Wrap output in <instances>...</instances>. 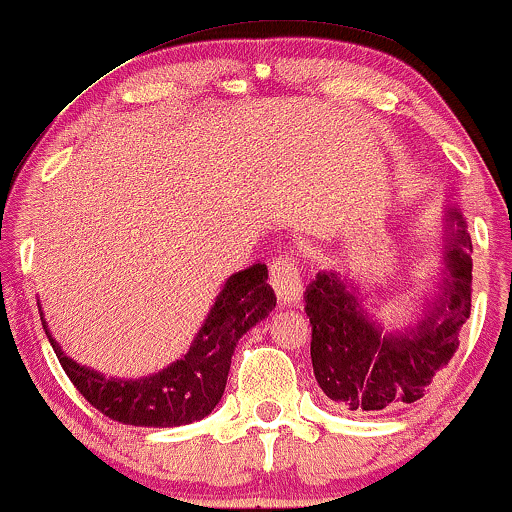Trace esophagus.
Segmentation results:
<instances>
[{
    "mask_svg": "<svg viewBox=\"0 0 512 512\" xmlns=\"http://www.w3.org/2000/svg\"><path fill=\"white\" fill-rule=\"evenodd\" d=\"M269 283L281 307H293L302 297L300 267L290 257H276L269 267Z\"/></svg>",
    "mask_w": 512,
    "mask_h": 512,
    "instance_id": "34e87169",
    "label": "esophagus"
}]
</instances>
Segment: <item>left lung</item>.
Instances as JSON below:
<instances>
[{
	"label": "left lung",
	"mask_w": 512,
	"mask_h": 512,
	"mask_svg": "<svg viewBox=\"0 0 512 512\" xmlns=\"http://www.w3.org/2000/svg\"><path fill=\"white\" fill-rule=\"evenodd\" d=\"M444 274L435 297L423 304L416 326L383 333L364 312L359 288L338 271H319L304 293L312 323L314 378L345 413L399 411L413 404L449 366L458 349V331L470 316V236L458 210H449Z\"/></svg>",
	"instance_id": "left-lung-1"
}]
</instances>
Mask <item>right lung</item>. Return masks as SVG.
<instances>
[{
    "instance_id": "obj_1",
    "label": "right lung",
    "mask_w": 512,
    "mask_h": 512,
    "mask_svg": "<svg viewBox=\"0 0 512 512\" xmlns=\"http://www.w3.org/2000/svg\"><path fill=\"white\" fill-rule=\"evenodd\" d=\"M267 276V264L257 262L226 278L189 352L148 378H108L80 366L51 338L40 307L42 328L70 383L103 416L134 428H177L205 418L222 399L238 340L276 307Z\"/></svg>"
}]
</instances>
